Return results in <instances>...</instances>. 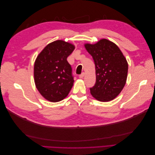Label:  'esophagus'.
Masks as SVG:
<instances>
[{"label": "esophagus", "mask_w": 155, "mask_h": 155, "mask_svg": "<svg viewBox=\"0 0 155 155\" xmlns=\"http://www.w3.org/2000/svg\"><path fill=\"white\" fill-rule=\"evenodd\" d=\"M84 76H85V73L83 72L82 74H81L80 75H79V78H80V79H83V77H84Z\"/></svg>", "instance_id": "esophagus-1"}]
</instances>
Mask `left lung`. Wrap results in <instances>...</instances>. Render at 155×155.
Wrapping results in <instances>:
<instances>
[{"label":"left lung","mask_w":155,"mask_h":155,"mask_svg":"<svg viewBox=\"0 0 155 155\" xmlns=\"http://www.w3.org/2000/svg\"><path fill=\"white\" fill-rule=\"evenodd\" d=\"M93 58L96 80L90 88L92 96L103 102L114 100L122 91L128 72V63L118 46L106 39L85 45Z\"/></svg>","instance_id":"left-lung-1"}]
</instances>
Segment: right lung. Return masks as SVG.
<instances>
[{"instance_id":"obj_1","label":"right lung","mask_w":155,"mask_h":155,"mask_svg":"<svg viewBox=\"0 0 155 155\" xmlns=\"http://www.w3.org/2000/svg\"><path fill=\"white\" fill-rule=\"evenodd\" d=\"M75 48L62 40L52 42L37 56L34 70L36 88L46 100L58 102L66 97L74 82L67 58Z\"/></svg>"}]
</instances>
